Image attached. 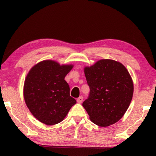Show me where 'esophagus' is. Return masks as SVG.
Instances as JSON below:
<instances>
[{"label": "esophagus", "mask_w": 156, "mask_h": 156, "mask_svg": "<svg viewBox=\"0 0 156 156\" xmlns=\"http://www.w3.org/2000/svg\"><path fill=\"white\" fill-rule=\"evenodd\" d=\"M83 101V97H80L77 98V102L78 103H82V102Z\"/></svg>", "instance_id": "1"}]
</instances>
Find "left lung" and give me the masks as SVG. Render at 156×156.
Listing matches in <instances>:
<instances>
[{"label": "left lung", "instance_id": "1", "mask_svg": "<svg viewBox=\"0 0 156 156\" xmlns=\"http://www.w3.org/2000/svg\"><path fill=\"white\" fill-rule=\"evenodd\" d=\"M90 94L82 106L92 122L107 127L119 121L131 103L133 83L127 69L112 59H101L84 68Z\"/></svg>", "mask_w": 156, "mask_h": 156}]
</instances>
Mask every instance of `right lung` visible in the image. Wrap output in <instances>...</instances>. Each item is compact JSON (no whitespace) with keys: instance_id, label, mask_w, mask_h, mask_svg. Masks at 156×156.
Here are the masks:
<instances>
[{"instance_id":"right-lung-1","label":"right lung","mask_w":156,"mask_h":156,"mask_svg":"<svg viewBox=\"0 0 156 156\" xmlns=\"http://www.w3.org/2000/svg\"><path fill=\"white\" fill-rule=\"evenodd\" d=\"M73 66L44 60L27 74L23 88L25 103L31 114L43 123H59L76 103L69 95V85L64 80Z\"/></svg>"}]
</instances>
